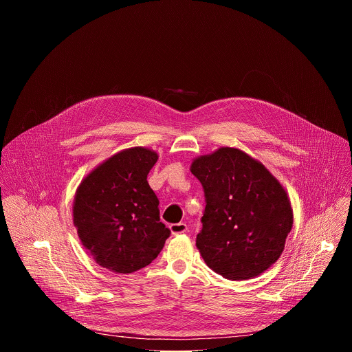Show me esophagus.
Segmentation results:
<instances>
[{
	"mask_svg": "<svg viewBox=\"0 0 352 352\" xmlns=\"http://www.w3.org/2000/svg\"><path fill=\"white\" fill-rule=\"evenodd\" d=\"M170 230L173 234H184L186 232V224L185 223H177V224H171Z\"/></svg>",
	"mask_w": 352,
	"mask_h": 352,
	"instance_id": "esophagus-1",
	"label": "esophagus"
}]
</instances>
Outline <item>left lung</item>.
Listing matches in <instances>:
<instances>
[{
    "label": "left lung",
    "instance_id": "obj_1",
    "mask_svg": "<svg viewBox=\"0 0 352 352\" xmlns=\"http://www.w3.org/2000/svg\"><path fill=\"white\" fill-rule=\"evenodd\" d=\"M190 171L206 196L196 236L205 263L235 281L258 277L276 263L294 223L280 181L259 160L228 146L193 159Z\"/></svg>",
    "mask_w": 352,
    "mask_h": 352
}]
</instances>
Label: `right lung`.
<instances>
[{"label": "right lung", "mask_w": 352, "mask_h": 352, "mask_svg": "<svg viewBox=\"0 0 352 352\" xmlns=\"http://www.w3.org/2000/svg\"><path fill=\"white\" fill-rule=\"evenodd\" d=\"M157 159L148 147L124 148L86 174L75 192L78 236L94 262L110 272L126 274L150 265L170 236L147 182Z\"/></svg>", "instance_id": "add662e5"}]
</instances>
